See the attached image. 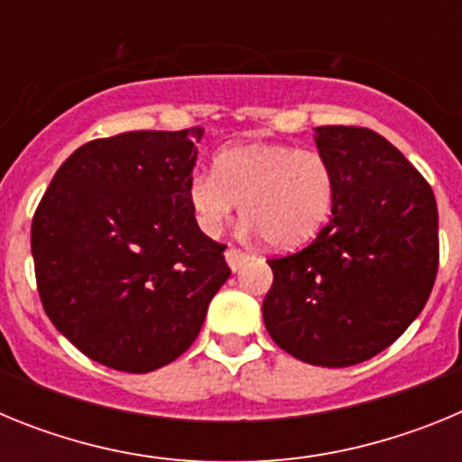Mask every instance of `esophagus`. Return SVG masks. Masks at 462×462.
<instances>
[{"mask_svg": "<svg viewBox=\"0 0 462 462\" xmlns=\"http://www.w3.org/2000/svg\"><path fill=\"white\" fill-rule=\"evenodd\" d=\"M224 256H226L228 268H231V271H234V273L240 271L245 261L250 259V254H247V252H240V250H236V247H228V250L224 252Z\"/></svg>", "mask_w": 462, "mask_h": 462, "instance_id": "esophagus-1", "label": "esophagus"}]
</instances>
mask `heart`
Listing matches in <instances>:
<instances>
[{
    "instance_id": "b5f03b06",
    "label": "heart",
    "mask_w": 462,
    "mask_h": 462,
    "mask_svg": "<svg viewBox=\"0 0 462 462\" xmlns=\"http://www.w3.org/2000/svg\"><path fill=\"white\" fill-rule=\"evenodd\" d=\"M187 203L201 234L217 238L238 210L271 247L291 250L319 234L336 203V171L317 150L284 143L231 145L187 180Z\"/></svg>"
}]
</instances>
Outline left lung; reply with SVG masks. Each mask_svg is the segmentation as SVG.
I'll list each match as a JSON object with an SVG mask.
<instances>
[{
    "label": "left lung",
    "instance_id": "left-lung-1",
    "mask_svg": "<svg viewBox=\"0 0 462 462\" xmlns=\"http://www.w3.org/2000/svg\"><path fill=\"white\" fill-rule=\"evenodd\" d=\"M336 171L333 217L296 254L271 259L263 324L277 346L346 368L393 345L419 317L439 261L438 203L395 145L363 126H314Z\"/></svg>",
    "mask_w": 462,
    "mask_h": 462
}]
</instances>
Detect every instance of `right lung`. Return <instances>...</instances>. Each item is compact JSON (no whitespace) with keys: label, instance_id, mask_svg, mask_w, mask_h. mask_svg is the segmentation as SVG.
Instances as JSON below:
<instances>
[{"label":"right lung","instance_id":"1","mask_svg":"<svg viewBox=\"0 0 462 462\" xmlns=\"http://www.w3.org/2000/svg\"><path fill=\"white\" fill-rule=\"evenodd\" d=\"M201 126L80 145L32 222L43 310L85 356L152 373L196 340L228 280L224 245L196 226L187 180Z\"/></svg>","mask_w":462,"mask_h":462}]
</instances>
